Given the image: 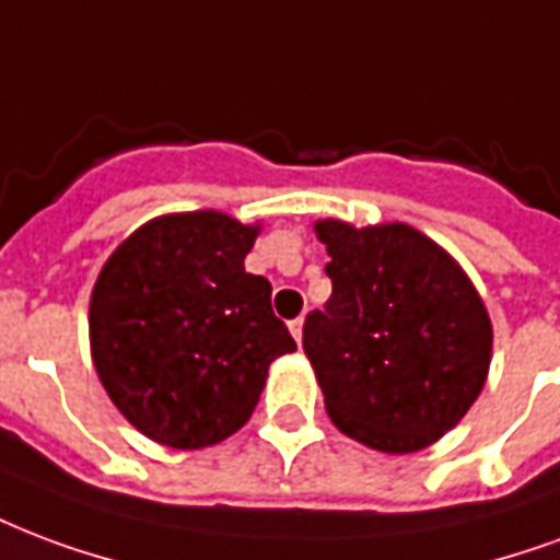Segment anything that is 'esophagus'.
Segmentation results:
<instances>
[{"mask_svg":"<svg viewBox=\"0 0 560 560\" xmlns=\"http://www.w3.org/2000/svg\"><path fill=\"white\" fill-rule=\"evenodd\" d=\"M302 326H305V320H302V317L291 320V335L296 338V343H302Z\"/></svg>","mask_w":560,"mask_h":560,"instance_id":"obj_1","label":"esophagus"}]
</instances>
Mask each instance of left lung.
I'll list each match as a JSON object with an SVG mask.
<instances>
[{"mask_svg":"<svg viewBox=\"0 0 560 560\" xmlns=\"http://www.w3.org/2000/svg\"><path fill=\"white\" fill-rule=\"evenodd\" d=\"M332 296L302 350L343 436L383 454L439 442L469 412L492 362V323L466 269L404 222L317 219Z\"/></svg>","mask_w":560,"mask_h":560,"instance_id":"left-lung-1","label":"left lung"}]
</instances>
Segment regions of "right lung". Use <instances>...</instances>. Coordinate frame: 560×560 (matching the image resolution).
<instances>
[{
    "label": "right lung",
    "instance_id": "obj_1",
    "mask_svg": "<svg viewBox=\"0 0 560 560\" xmlns=\"http://www.w3.org/2000/svg\"><path fill=\"white\" fill-rule=\"evenodd\" d=\"M260 222L165 213L103 264L89 305L91 362L132 428L165 448L217 445L246 424L269 364L296 341L246 272Z\"/></svg>",
    "mask_w": 560,
    "mask_h": 560
}]
</instances>
